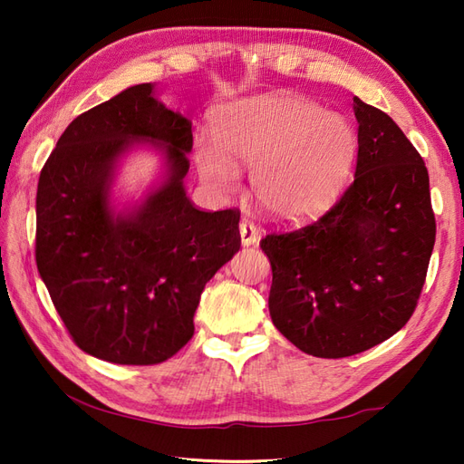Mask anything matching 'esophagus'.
<instances>
[{
	"label": "esophagus",
	"mask_w": 464,
	"mask_h": 464,
	"mask_svg": "<svg viewBox=\"0 0 464 464\" xmlns=\"http://www.w3.org/2000/svg\"><path fill=\"white\" fill-rule=\"evenodd\" d=\"M240 237L244 246H254L259 240V230L254 222L249 220H242L240 222Z\"/></svg>",
	"instance_id": "obj_1"
}]
</instances>
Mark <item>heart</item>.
Segmentation results:
<instances>
[{
    "label": "heart",
    "mask_w": 464,
    "mask_h": 464,
    "mask_svg": "<svg viewBox=\"0 0 464 464\" xmlns=\"http://www.w3.org/2000/svg\"><path fill=\"white\" fill-rule=\"evenodd\" d=\"M358 154L353 125L292 94L246 98L215 116V139L195 141L203 186L232 195L240 166L251 168V193L263 213L300 220L325 208L343 189Z\"/></svg>",
    "instance_id": "1"
}]
</instances>
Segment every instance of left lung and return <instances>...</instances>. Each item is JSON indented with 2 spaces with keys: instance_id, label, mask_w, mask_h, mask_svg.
<instances>
[{
  "instance_id": "left-lung-1",
  "label": "left lung",
  "mask_w": 464,
  "mask_h": 464,
  "mask_svg": "<svg viewBox=\"0 0 464 464\" xmlns=\"http://www.w3.org/2000/svg\"><path fill=\"white\" fill-rule=\"evenodd\" d=\"M356 174L319 220L271 232L269 312L302 353L346 358L401 331L435 244L428 168L385 111L354 98Z\"/></svg>"
}]
</instances>
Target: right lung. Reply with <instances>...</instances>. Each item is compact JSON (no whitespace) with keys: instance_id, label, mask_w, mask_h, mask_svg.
<instances>
[{"instance_id":"right-lung-1","label":"right lung","mask_w":464,"mask_h":464,"mask_svg":"<svg viewBox=\"0 0 464 464\" xmlns=\"http://www.w3.org/2000/svg\"><path fill=\"white\" fill-rule=\"evenodd\" d=\"M150 82L77 116L40 172L36 265L73 343L123 366L172 358L193 336L201 292L240 249V213H205L184 189L191 121ZM152 142L167 157L163 186L128 214L109 207L121 153Z\"/></svg>"}]
</instances>
